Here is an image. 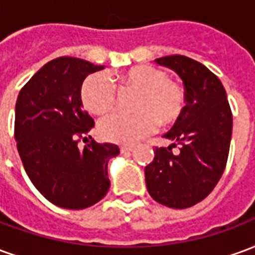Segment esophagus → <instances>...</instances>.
Wrapping results in <instances>:
<instances>
[{
	"label": "esophagus",
	"instance_id": "1",
	"mask_svg": "<svg viewBox=\"0 0 255 255\" xmlns=\"http://www.w3.org/2000/svg\"><path fill=\"white\" fill-rule=\"evenodd\" d=\"M133 146H127V144H124V146H120V151L122 153H129V151H132Z\"/></svg>",
	"mask_w": 255,
	"mask_h": 255
}]
</instances>
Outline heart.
Instances as JSON below:
<instances>
[{
	"label": "heart",
	"mask_w": 255,
	"mask_h": 255,
	"mask_svg": "<svg viewBox=\"0 0 255 255\" xmlns=\"http://www.w3.org/2000/svg\"><path fill=\"white\" fill-rule=\"evenodd\" d=\"M123 82L140 90L132 113L115 112L100 124L101 135L116 143H133L155 129L157 123L169 124L182 115L186 105L184 90L168 79L158 68L140 65L129 69ZM84 108L94 115H104L115 105L116 91L102 73L90 75L80 90Z\"/></svg>",
	"instance_id": "b5f03b06"
}]
</instances>
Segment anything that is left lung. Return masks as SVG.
I'll list each match as a JSON object with an SVG mask.
<instances>
[{"mask_svg": "<svg viewBox=\"0 0 255 255\" xmlns=\"http://www.w3.org/2000/svg\"><path fill=\"white\" fill-rule=\"evenodd\" d=\"M173 69L184 83L186 106L165 138L180 144L154 147V160L144 168L151 198L168 208H191L213 191L224 173L231 135L232 112L220 79L203 64L173 54L155 60Z\"/></svg>", "mask_w": 255, "mask_h": 255, "instance_id": "8db88e82", "label": "left lung"}]
</instances>
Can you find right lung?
Returning <instances> with one entry per match:
<instances>
[{"label": "right lung", "mask_w": 255, "mask_h": 255, "mask_svg": "<svg viewBox=\"0 0 255 255\" xmlns=\"http://www.w3.org/2000/svg\"><path fill=\"white\" fill-rule=\"evenodd\" d=\"M102 68L82 58L58 57L24 84L16 101L14 139L23 166L36 190L60 208L93 206L111 187L108 161L120 153L119 147L94 139L78 146L94 127L82 109V83Z\"/></svg>", "instance_id": "1"}]
</instances>
